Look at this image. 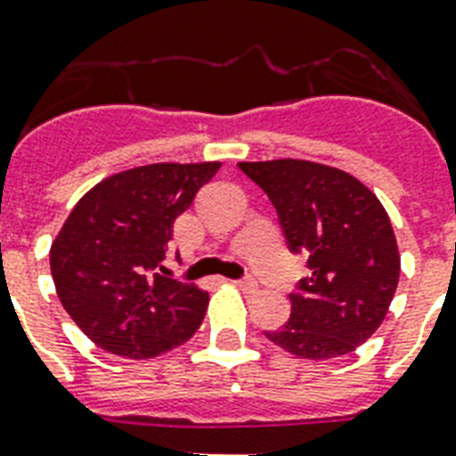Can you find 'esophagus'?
Listing matches in <instances>:
<instances>
[{"label":"esophagus","instance_id":"esophagus-1","mask_svg":"<svg viewBox=\"0 0 456 456\" xmlns=\"http://www.w3.org/2000/svg\"><path fill=\"white\" fill-rule=\"evenodd\" d=\"M236 289H241L243 293H256L257 291V281H253V279H239V281H234Z\"/></svg>","mask_w":456,"mask_h":456}]
</instances>
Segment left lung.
I'll return each mask as SVG.
<instances>
[{
	"instance_id": "8db88e82",
	"label": "left lung",
	"mask_w": 456,
	"mask_h": 456,
	"mask_svg": "<svg viewBox=\"0 0 456 456\" xmlns=\"http://www.w3.org/2000/svg\"><path fill=\"white\" fill-rule=\"evenodd\" d=\"M277 208L291 253L307 256L310 277L291 293V317L265 331L303 360L353 353L381 326L400 281L390 217L374 191L331 165L312 160L239 163Z\"/></svg>"
}]
</instances>
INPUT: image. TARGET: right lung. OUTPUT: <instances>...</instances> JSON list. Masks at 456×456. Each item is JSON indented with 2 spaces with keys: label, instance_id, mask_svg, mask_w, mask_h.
I'll list each match as a JSON object with an SVG mask.
<instances>
[{
  "label": "right lung",
  "instance_id": "add662e5",
  "mask_svg": "<svg viewBox=\"0 0 456 456\" xmlns=\"http://www.w3.org/2000/svg\"><path fill=\"white\" fill-rule=\"evenodd\" d=\"M217 170L220 163L142 165L110 175L75 203L49 265L61 305L102 350L149 360L196 333L208 291L149 272L165 260L175 220Z\"/></svg>",
  "mask_w": 456,
  "mask_h": 456
}]
</instances>
